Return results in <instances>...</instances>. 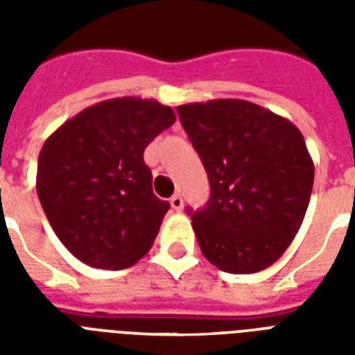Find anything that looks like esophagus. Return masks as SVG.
<instances>
[{"label":"esophagus","mask_w":355,"mask_h":355,"mask_svg":"<svg viewBox=\"0 0 355 355\" xmlns=\"http://www.w3.org/2000/svg\"><path fill=\"white\" fill-rule=\"evenodd\" d=\"M169 202H171V208L175 211H180L184 208V200H182V197H180V195H173Z\"/></svg>","instance_id":"esophagus-1"}]
</instances>
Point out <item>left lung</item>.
I'll use <instances>...</instances> for the list:
<instances>
[{
	"label": "left lung",
	"mask_w": 355,
	"mask_h": 355,
	"mask_svg": "<svg viewBox=\"0 0 355 355\" xmlns=\"http://www.w3.org/2000/svg\"><path fill=\"white\" fill-rule=\"evenodd\" d=\"M210 180L205 210L191 227L205 258L232 275L272 265L308 210L315 166L289 119L243 99L177 108Z\"/></svg>",
	"instance_id": "left-lung-1"
}]
</instances>
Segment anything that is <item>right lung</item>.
<instances>
[{"label":"right lung","instance_id":"1","mask_svg":"<svg viewBox=\"0 0 355 355\" xmlns=\"http://www.w3.org/2000/svg\"><path fill=\"white\" fill-rule=\"evenodd\" d=\"M175 119L155 99L116 97L46 139L36 193L57 237L83 263L118 270L149 252L169 202L153 193L144 150Z\"/></svg>","mask_w":355,"mask_h":355}]
</instances>
